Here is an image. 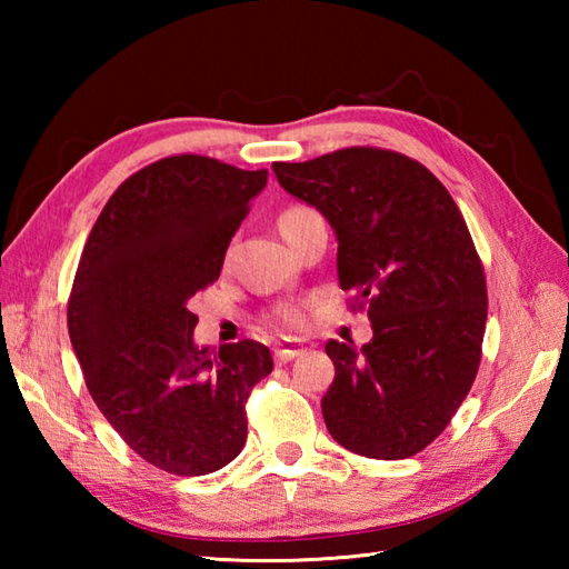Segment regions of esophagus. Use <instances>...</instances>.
<instances>
[{"mask_svg": "<svg viewBox=\"0 0 569 569\" xmlns=\"http://www.w3.org/2000/svg\"><path fill=\"white\" fill-rule=\"evenodd\" d=\"M303 352H306L303 345H293V342H288V345H278V347L273 349V357H276L278 365H288V361L296 359L298 355H303Z\"/></svg>", "mask_w": 569, "mask_h": 569, "instance_id": "esophagus-1", "label": "esophagus"}]
</instances>
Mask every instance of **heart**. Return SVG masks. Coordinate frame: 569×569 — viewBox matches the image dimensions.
Masks as SVG:
<instances>
[{"label":"heart","mask_w":569,"mask_h":569,"mask_svg":"<svg viewBox=\"0 0 569 569\" xmlns=\"http://www.w3.org/2000/svg\"><path fill=\"white\" fill-rule=\"evenodd\" d=\"M296 212H303V210H298V208H296V210H288L286 214H296ZM281 318H283V322H286V325H298V322H300V316H298L296 310H283V316H281Z\"/></svg>","instance_id":"b5f03b06"}]
</instances>
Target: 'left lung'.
Instances as JSON below:
<instances>
[{
  "instance_id": "left-lung-1",
  "label": "left lung",
  "mask_w": 569,
  "mask_h": 569,
  "mask_svg": "<svg viewBox=\"0 0 569 569\" xmlns=\"http://www.w3.org/2000/svg\"><path fill=\"white\" fill-rule=\"evenodd\" d=\"M273 173L330 222L342 291L369 303L367 345H325L335 365L325 426L349 452L413 457L479 369L487 281L465 217L426 166L396 151L342 149Z\"/></svg>"
}]
</instances>
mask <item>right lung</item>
<instances>
[{"instance_id":"1","label":"right lung","mask_w":569,"mask_h":569,"mask_svg":"<svg viewBox=\"0 0 569 569\" xmlns=\"http://www.w3.org/2000/svg\"><path fill=\"white\" fill-rule=\"evenodd\" d=\"M269 171L171 156L127 178L82 249L68 332L92 401L139 457L180 477L222 469L247 442L244 403L273 369L253 340H192L190 298L217 281Z\"/></svg>"}]
</instances>
